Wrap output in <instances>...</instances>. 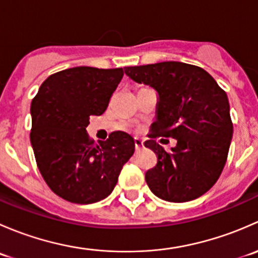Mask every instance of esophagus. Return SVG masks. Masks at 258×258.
I'll use <instances>...</instances> for the list:
<instances>
[{
    "label": "esophagus",
    "mask_w": 258,
    "mask_h": 258,
    "mask_svg": "<svg viewBox=\"0 0 258 258\" xmlns=\"http://www.w3.org/2000/svg\"><path fill=\"white\" fill-rule=\"evenodd\" d=\"M144 147H145V145H144V141H142V140L135 139V148H136V151L142 150Z\"/></svg>",
    "instance_id": "1"
}]
</instances>
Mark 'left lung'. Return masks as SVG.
I'll return each mask as SVG.
<instances>
[{"label":"left lung","mask_w":258,"mask_h":258,"mask_svg":"<svg viewBox=\"0 0 258 258\" xmlns=\"http://www.w3.org/2000/svg\"><path fill=\"white\" fill-rule=\"evenodd\" d=\"M124 74L157 93L156 121L146 147L158 162L146 172L153 195L168 202H187L206 194L227 160L233 126L225 91L201 67L177 61L124 67ZM172 137L170 154L154 141Z\"/></svg>","instance_id":"obj_1"}]
</instances>
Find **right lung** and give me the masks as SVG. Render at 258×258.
Segmentation results:
<instances>
[{"label": "right lung", "instance_id": "add662e5", "mask_svg": "<svg viewBox=\"0 0 258 258\" xmlns=\"http://www.w3.org/2000/svg\"><path fill=\"white\" fill-rule=\"evenodd\" d=\"M122 77V69H67L45 80L32 100L36 162L49 188L66 201L88 205L106 199L134 155L135 140L126 132L95 144L86 131L90 116L105 112Z\"/></svg>", "mask_w": 258, "mask_h": 258}]
</instances>
